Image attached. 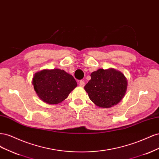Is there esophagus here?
<instances>
[{
	"label": "esophagus",
	"instance_id": "1",
	"mask_svg": "<svg viewBox=\"0 0 159 159\" xmlns=\"http://www.w3.org/2000/svg\"><path fill=\"white\" fill-rule=\"evenodd\" d=\"M79 84L81 87H84V86L85 85V81L84 80H80L79 82Z\"/></svg>",
	"mask_w": 159,
	"mask_h": 159
}]
</instances>
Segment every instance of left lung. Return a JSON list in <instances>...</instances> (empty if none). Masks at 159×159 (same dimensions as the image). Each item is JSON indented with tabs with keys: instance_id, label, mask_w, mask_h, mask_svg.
Masks as SVG:
<instances>
[{
	"instance_id": "8db88e82",
	"label": "left lung",
	"mask_w": 159,
	"mask_h": 159,
	"mask_svg": "<svg viewBox=\"0 0 159 159\" xmlns=\"http://www.w3.org/2000/svg\"><path fill=\"white\" fill-rule=\"evenodd\" d=\"M84 89L89 99L98 106L109 108L117 104L125 94L127 81L121 71L99 69L91 74Z\"/></svg>"
}]
</instances>
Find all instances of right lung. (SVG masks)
I'll use <instances>...</instances> for the list:
<instances>
[{"instance_id":"1","label":"right lung","mask_w":159,"mask_h":159,"mask_svg":"<svg viewBox=\"0 0 159 159\" xmlns=\"http://www.w3.org/2000/svg\"><path fill=\"white\" fill-rule=\"evenodd\" d=\"M32 84L38 97L52 105L66 99L77 86L74 77L60 69L37 72L33 78Z\"/></svg>"}]
</instances>
